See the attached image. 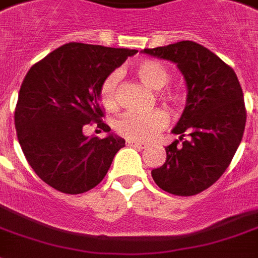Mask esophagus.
I'll list each match as a JSON object with an SVG mask.
<instances>
[{"label":"esophagus","mask_w":258,"mask_h":258,"mask_svg":"<svg viewBox=\"0 0 258 258\" xmlns=\"http://www.w3.org/2000/svg\"><path fill=\"white\" fill-rule=\"evenodd\" d=\"M126 144L129 146H134V148H140V149H145L148 145L144 144V142H140V141H133V140H126Z\"/></svg>","instance_id":"obj_1"}]
</instances>
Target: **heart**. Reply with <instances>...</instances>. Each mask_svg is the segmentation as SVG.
<instances>
[{"instance_id":"heart-1","label":"heart","mask_w":258,"mask_h":258,"mask_svg":"<svg viewBox=\"0 0 258 258\" xmlns=\"http://www.w3.org/2000/svg\"><path fill=\"white\" fill-rule=\"evenodd\" d=\"M136 75L145 86L150 89L159 91L169 83L170 74L167 68L157 60L146 59L140 61L134 67ZM117 84L118 74L110 72L101 82L100 86V100L105 108L113 109L117 106ZM163 103L170 106H176L180 103L179 93L171 89H165L159 93ZM169 124V117L162 110H154L150 113H125L118 117L114 122V127L118 134L133 141H149L159 131Z\"/></svg>"}]
</instances>
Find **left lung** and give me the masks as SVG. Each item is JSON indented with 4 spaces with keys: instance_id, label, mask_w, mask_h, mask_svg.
Returning <instances> with one entry per match:
<instances>
[{
    "instance_id": "8db88e82",
    "label": "left lung",
    "mask_w": 258,
    "mask_h": 258,
    "mask_svg": "<svg viewBox=\"0 0 258 258\" xmlns=\"http://www.w3.org/2000/svg\"><path fill=\"white\" fill-rule=\"evenodd\" d=\"M142 52L175 63L187 86L186 106L171 131L179 140L166 146V162L152 170L153 179L179 197L202 192L223 175L241 142L246 112L239 79L218 55L191 40Z\"/></svg>"
}]
</instances>
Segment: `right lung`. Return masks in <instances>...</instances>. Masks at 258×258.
<instances>
[{
  "mask_svg": "<svg viewBox=\"0 0 258 258\" xmlns=\"http://www.w3.org/2000/svg\"><path fill=\"white\" fill-rule=\"evenodd\" d=\"M136 52L71 42L29 70L14 113L17 137L29 165L48 186L75 195L104 179L125 140L101 121L100 86ZM89 122L108 136H84L82 127Z\"/></svg>",
  "mask_w": 258,
  "mask_h": 258,
  "instance_id": "obj_1",
  "label": "right lung"
}]
</instances>
